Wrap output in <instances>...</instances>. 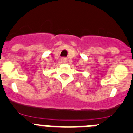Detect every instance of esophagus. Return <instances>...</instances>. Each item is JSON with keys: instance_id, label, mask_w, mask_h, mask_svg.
<instances>
[{"instance_id": "esophagus-1", "label": "esophagus", "mask_w": 133, "mask_h": 133, "mask_svg": "<svg viewBox=\"0 0 133 133\" xmlns=\"http://www.w3.org/2000/svg\"><path fill=\"white\" fill-rule=\"evenodd\" d=\"M61 62H62V63H66V62H67V58H64V57H63V58H61Z\"/></svg>"}]
</instances>
